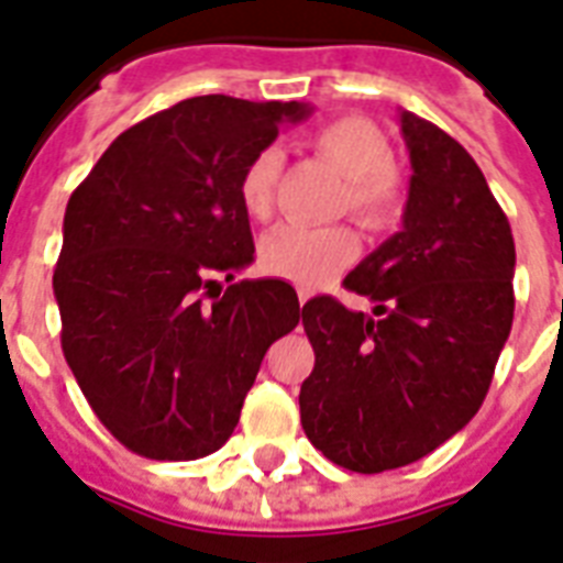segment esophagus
I'll return each mask as SVG.
<instances>
[{
    "instance_id": "obj_1",
    "label": "esophagus",
    "mask_w": 563,
    "mask_h": 563,
    "mask_svg": "<svg viewBox=\"0 0 563 563\" xmlns=\"http://www.w3.org/2000/svg\"><path fill=\"white\" fill-rule=\"evenodd\" d=\"M307 300H310V291H307V289H300V291H298V303H300V307H303V303H307Z\"/></svg>"
}]
</instances>
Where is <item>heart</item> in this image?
<instances>
[{
  "instance_id": "heart-1",
  "label": "heart",
  "mask_w": 563,
  "mask_h": 563,
  "mask_svg": "<svg viewBox=\"0 0 563 563\" xmlns=\"http://www.w3.org/2000/svg\"><path fill=\"white\" fill-rule=\"evenodd\" d=\"M310 147L349 177L342 209H351L360 224L386 227L401 212V179L396 170L393 141L384 129L360 114H342L310 132ZM283 153L265 147L253 153L239 177V203L253 221H268L280 186ZM357 256V235L342 224H283L260 242V265L272 277L295 286H321L333 280Z\"/></svg>"
}]
</instances>
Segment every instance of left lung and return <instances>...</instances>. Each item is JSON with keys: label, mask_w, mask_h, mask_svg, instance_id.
<instances>
[{"label": "left lung", "mask_w": 563, "mask_h": 563, "mask_svg": "<svg viewBox=\"0 0 563 563\" xmlns=\"http://www.w3.org/2000/svg\"><path fill=\"white\" fill-rule=\"evenodd\" d=\"M405 227L345 277L375 316L319 295L300 321L316 351L300 424L328 461L375 475L431 454L478 413L514 321V235L482 167L401 111Z\"/></svg>", "instance_id": "left-lung-1"}]
</instances>
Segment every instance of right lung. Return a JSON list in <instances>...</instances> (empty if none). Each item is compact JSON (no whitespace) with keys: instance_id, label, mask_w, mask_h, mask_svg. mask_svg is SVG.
Listing matches in <instances>:
<instances>
[{"instance_id":"obj_1","label":"right lung","mask_w":563,"mask_h":563,"mask_svg":"<svg viewBox=\"0 0 563 563\" xmlns=\"http://www.w3.org/2000/svg\"><path fill=\"white\" fill-rule=\"evenodd\" d=\"M303 114V102L191 97L118 135L70 195L53 274L62 351L129 452H218L265 351L298 324L289 283H233L253 263L235 186L280 123Z\"/></svg>"}]
</instances>
